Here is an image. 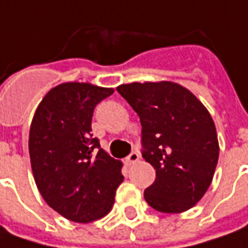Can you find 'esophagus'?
Returning <instances> with one entry per match:
<instances>
[{"instance_id": "esophagus-1", "label": "esophagus", "mask_w": 248, "mask_h": 248, "mask_svg": "<svg viewBox=\"0 0 248 248\" xmlns=\"http://www.w3.org/2000/svg\"><path fill=\"white\" fill-rule=\"evenodd\" d=\"M138 160H140V155L137 152H131L126 160H124V163L127 164V166H133V164H136Z\"/></svg>"}]
</instances>
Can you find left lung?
<instances>
[{
    "mask_svg": "<svg viewBox=\"0 0 248 248\" xmlns=\"http://www.w3.org/2000/svg\"><path fill=\"white\" fill-rule=\"evenodd\" d=\"M117 91L140 117L142 157L156 170L145 201L163 213L193 208L212 183L220 152L206 107L172 81L130 82Z\"/></svg>",
    "mask_w": 248,
    "mask_h": 248,
    "instance_id": "left-lung-1",
    "label": "left lung"
}]
</instances>
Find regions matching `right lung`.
<instances>
[{"mask_svg": "<svg viewBox=\"0 0 248 248\" xmlns=\"http://www.w3.org/2000/svg\"><path fill=\"white\" fill-rule=\"evenodd\" d=\"M114 93L89 82H63L42 99L30 129L32 173L50 208L70 221L91 223L114 205L122 163L92 138L96 104Z\"/></svg>", "mask_w": 248, "mask_h": 248, "instance_id": "right-lung-1", "label": "right lung"}]
</instances>
